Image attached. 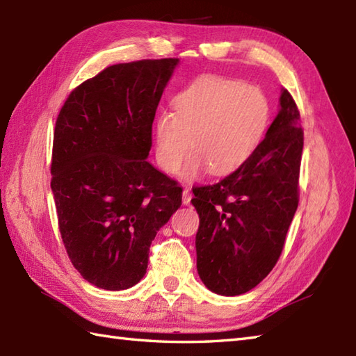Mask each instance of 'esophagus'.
Wrapping results in <instances>:
<instances>
[{
  "mask_svg": "<svg viewBox=\"0 0 356 356\" xmlns=\"http://www.w3.org/2000/svg\"><path fill=\"white\" fill-rule=\"evenodd\" d=\"M193 199V194L190 191V188H184V193H182V203L184 205H190Z\"/></svg>",
  "mask_w": 356,
  "mask_h": 356,
  "instance_id": "obj_1",
  "label": "esophagus"
}]
</instances>
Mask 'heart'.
Segmentation results:
<instances>
[{"mask_svg": "<svg viewBox=\"0 0 356 356\" xmlns=\"http://www.w3.org/2000/svg\"><path fill=\"white\" fill-rule=\"evenodd\" d=\"M176 113L156 120V159L166 172L182 168L193 180L208 168L225 176L243 165L259 147L269 122V105L259 90L237 81L200 76L174 99Z\"/></svg>", "mask_w": 356, "mask_h": 356, "instance_id": "b5f03b06", "label": "heart"}]
</instances>
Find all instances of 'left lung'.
<instances>
[{
  "mask_svg": "<svg viewBox=\"0 0 356 356\" xmlns=\"http://www.w3.org/2000/svg\"><path fill=\"white\" fill-rule=\"evenodd\" d=\"M248 161L214 185L194 186L200 225L197 272L209 291L234 297L259 284L275 266L298 207L305 133L292 95Z\"/></svg>",
  "mask_w": 356,
  "mask_h": 356,
  "instance_id": "left-lung-1",
  "label": "left lung"
}]
</instances>
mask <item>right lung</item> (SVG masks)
<instances>
[{
  "label": "right lung",
  "instance_id": "obj_1",
  "mask_svg": "<svg viewBox=\"0 0 356 356\" xmlns=\"http://www.w3.org/2000/svg\"><path fill=\"white\" fill-rule=\"evenodd\" d=\"M177 58L115 64L82 82L59 111L51 191L69 259L88 283L140 282L151 241L182 205L176 180L147 162L151 128Z\"/></svg>",
  "mask_w": 356,
  "mask_h": 356
}]
</instances>
